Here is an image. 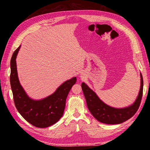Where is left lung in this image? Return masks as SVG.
I'll return each mask as SVG.
<instances>
[{
    "instance_id": "left-lung-1",
    "label": "left lung",
    "mask_w": 150,
    "mask_h": 150,
    "mask_svg": "<svg viewBox=\"0 0 150 150\" xmlns=\"http://www.w3.org/2000/svg\"><path fill=\"white\" fill-rule=\"evenodd\" d=\"M141 75V87L139 95L133 105L122 109H117L104 104L94 91L85 83L81 84L83 91L89 111L99 122L109 125L122 123L133 116L139 107L143 96V80Z\"/></svg>"
}]
</instances>
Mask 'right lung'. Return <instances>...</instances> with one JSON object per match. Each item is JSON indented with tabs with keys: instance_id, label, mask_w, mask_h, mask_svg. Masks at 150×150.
<instances>
[{
	"instance_id": "right-lung-1",
	"label": "right lung",
	"mask_w": 150,
	"mask_h": 150,
	"mask_svg": "<svg viewBox=\"0 0 150 150\" xmlns=\"http://www.w3.org/2000/svg\"><path fill=\"white\" fill-rule=\"evenodd\" d=\"M20 47L13 52L11 60L10 83L13 101L17 111L27 121L38 128H47L62 117L66 99L76 82V77L66 81L47 98L40 101L33 100L27 96L18 79L16 59Z\"/></svg>"
}]
</instances>
